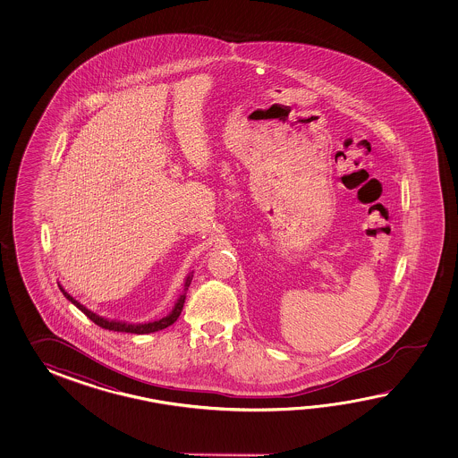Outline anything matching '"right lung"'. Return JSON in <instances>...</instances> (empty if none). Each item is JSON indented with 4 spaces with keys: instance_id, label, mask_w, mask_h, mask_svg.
<instances>
[{
    "instance_id": "1",
    "label": "right lung",
    "mask_w": 458,
    "mask_h": 458,
    "mask_svg": "<svg viewBox=\"0 0 458 458\" xmlns=\"http://www.w3.org/2000/svg\"><path fill=\"white\" fill-rule=\"evenodd\" d=\"M191 280H193V272H190L186 275L185 283H183V293H182V294H180V298L176 300L175 306H174V310H172V312H170L168 316L162 318V319H158V321L142 322V324H140V322H139V324H132V322L116 321V319H107V318H103V316H99L97 312L89 311L87 306H83L81 302H78L72 294H69V293L64 290V286H62V284H59V288L60 292L64 293V296H65L72 304H75L78 310L87 316L88 319H91V321L98 324L99 327L107 329V331L129 332V334H150V332L162 331V329H165V327L172 326V324L178 319V316L182 314V310H183L186 290H188V286L191 284Z\"/></svg>"
}]
</instances>
